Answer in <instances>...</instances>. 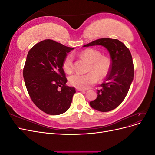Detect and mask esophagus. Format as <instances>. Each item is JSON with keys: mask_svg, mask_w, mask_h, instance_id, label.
Masks as SVG:
<instances>
[{"mask_svg": "<svg viewBox=\"0 0 155 155\" xmlns=\"http://www.w3.org/2000/svg\"><path fill=\"white\" fill-rule=\"evenodd\" d=\"M76 89L78 91H85L88 90V89H87V88H77Z\"/></svg>", "mask_w": 155, "mask_h": 155, "instance_id": "1", "label": "esophagus"}]
</instances>
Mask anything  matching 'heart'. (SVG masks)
<instances>
[{"mask_svg":"<svg viewBox=\"0 0 155 155\" xmlns=\"http://www.w3.org/2000/svg\"><path fill=\"white\" fill-rule=\"evenodd\" d=\"M80 58L90 63L88 72L86 74H76L69 78V82L74 87L79 88H87L94 85L97 79L105 78L109 73L110 61L106 56H101L99 51L94 49L84 50L79 54ZM63 68L65 72L71 74L74 70V59L72 55L65 57Z\"/></svg>","mask_w":155,"mask_h":155,"instance_id":"obj_1","label":"heart"}]
</instances>
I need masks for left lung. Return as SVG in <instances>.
Segmentation results:
<instances>
[{"label":"left lung","mask_w":155,"mask_h":155,"mask_svg":"<svg viewBox=\"0 0 155 155\" xmlns=\"http://www.w3.org/2000/svg\"><path fill=\"white\" fill-rule=\"evenodd\" d=\"M101 45L109 51L111 65L106 80L100 85L97 98L90 102L92 108L109 112L118 107L129 92L134 78V65L129 48L118 39L102 38L83 46Z\"/></svg>","instance_id":"1"}]
</instances>
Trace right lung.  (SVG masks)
<instances>
[{
  "instance_id": "obj_1",
  "label": "right lung",
  "mask_w": 155,
  "mask_h": 155,
  "mask_svg": "<svg viewBox=\"0 0 155 155\" xmlns=\"http://www.w3.org/2000/svg\"><path fill=\"white\" fill-rule=\"evenodd\" d=\"M73 49L46 39L35 45L27 55L23 69L26 87L32 101L46 114H61L70 107L76 90L66 85L63 63Z\"/></svg>"
}]
</instances>
